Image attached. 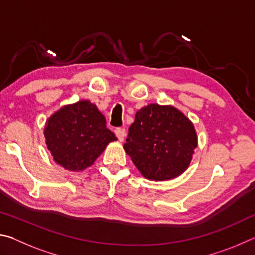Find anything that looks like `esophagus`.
<instances>
[{"label": "esophagus", "mask_w": 255, "mask_h": 255, "mask_svg": "<svg viewBox=\"0 0 255 255\" xmlns=\"http://www.w3.org/2000/svg\"><path fill=\"white\" fill-rule=\"evenodd\" d=\"M115 133H116V136H117L118 139L120 141H123L125 139V136H126V130H125L124 128H116Z\"/></svg>", "instance_id": "esophagus-1"}]
</instances>
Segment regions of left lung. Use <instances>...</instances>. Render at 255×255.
Here are the masks:
<instances>
[{"label":"left lung","mask_w":255,"mask_h":255,"mask_svg":"<svg viewBox=\"0 0 255 255\" xmlns=\"http://www.w3.org/2000/svg\"><path fill=\"white\" fill-rule=\"evenodd\" d=\"M197 145L196 129L182 112L152 103L136 112L124 148L144 178L164 181L188 169Z\"/></svg>","instance_id":"left-lung-1"}]
</instances>
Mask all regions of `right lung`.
Returning <instances> with one entry per match:
<instances>
[{
  "instance_id": "add662e5",
  "label": "right lung",
  "mask_w": 255,
  "mask_h": 255,
  "mask_svg": "<svg viewBox=\"0 0 255 255\" xmlns=\"http://www.w3.org/2000/svg\"><path fill=\"white\" fill-rule=\"evenodd\" d=\"M44 135L54 161L68 171L91 166L107 145L117 140L107 128L105 116L88 100L65 106L51 115Z\"/></svg>"
}]
</instances>
